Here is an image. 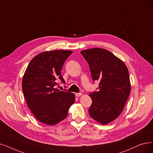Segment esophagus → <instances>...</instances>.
I'll return each instance as SVG.
<instances>
[{
    "label": "esophagus",
    "mask_w": 153,
    "mask_h": 153,
    "mask_svg": "<svg viewBox=\"0 0 153 153\" xmlns=\"http://www.w3.org/2000/svg\"><path fill=\"white\" fill-rule=\"evenodd\" d=\"M82 95V93H76V94H75V95H76V97H80Z\"/></svg>",
    "instance_id": "obj_1"
}]
</instances>
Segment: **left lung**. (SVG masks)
Masks as SVG:
<instances>
[{
    "label": "left lung",
    "mask_w": 153,
    "mask_h": 153,
    "mask_svg": "<svg viewBox=\"0 0 153 153\" xmlns=\"http://www.w3.org/2000/svg\"><path fill=\"white\" fill-rule=\"evenodd\" d=\"M87 62L99 91L91 92L90 117L103 125L118 117L131 92L129 74L125 63L105 49L95 48L81 51Z\"/></svg>",
    "instance_id": "left-lung-1"
}]
</instances>
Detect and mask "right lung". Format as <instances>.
Masks as SVG:
<instances>
[{
    "label": "right lung",
    "mask_w": 153,
    "mask_h": 153,
    "mask_svg": "<svg viewBox=\"0 0 153 153\" xmlns=\"http://www.w3.org/2000/svg\"><path fill=\"white\" fill-rule=\"evenodd\" d=\"M73 51L42 52L33 58L22 78V91L36 118L47 125H55L66 117L75 101L74 94L60 91L57 82L65 83L61 71Z\"/></svg>",
    "instance_id": "right-lung-1"
}]
</instances>
